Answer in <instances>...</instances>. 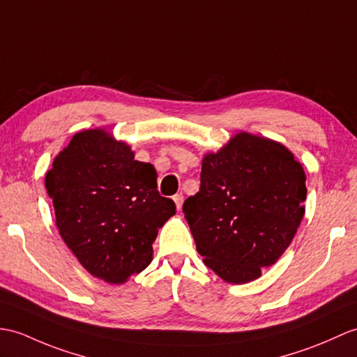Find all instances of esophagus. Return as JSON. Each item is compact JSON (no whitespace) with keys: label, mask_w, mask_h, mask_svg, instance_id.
Instances as JSON below:
<instances>
[{"label":"esophagus","mask_w":357,"mask_h":357,"mask_svg":"<svg viewBox=\"0 0 357 357\" xmlns=\"http://www.w3.org/2000/svg\"><path fill=\"white\" fill-rule=\"evenodd\" d=\"M173 201H175V204H176V208L181 210L182 202H184V196H182V195H175V196H173Z\"/></svg>","instance_id":"obj_1"}]
</instances>
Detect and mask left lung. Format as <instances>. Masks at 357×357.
Listing matches in <instances>:
<instances>
[{
	"label": "left lung",
	"mask_w": 357,
	"mask_h": 357,
	"mask_svg": "<svg viewBox=\"0 0 357 357\" xmlns=\"http://www.w3.org/2000/svg\"><path fill=\"white\" fill-rule=\"evenodd\" d=\"M305 173L269 138L240 132L202 160L201 188L182 211L204 263L227 283L259 278L291 245L304 218Z\"/></svg>",
	"instance_id": "left-lung-1"
}]
</instances>
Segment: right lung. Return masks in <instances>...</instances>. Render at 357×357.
<instances>
[{
	"label": "right lung",
	"mask_w": 357,
	"mask_h": 357,
	"mask_svg": "<svg viewBox=\"0 0 357 357\" xmlns=\"http://www.w3.org/2000/svg\"><path fill=\"white\" fill-rule=\"evenodd\" d=\"M45 188L66 246L91 275L124 283L152 261L158 229L176 213L152 164L103 129L82 130L56 156Z\"/></svg>",
	"instance_id": "1"
}]
</instances>
